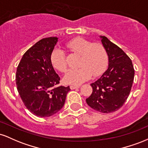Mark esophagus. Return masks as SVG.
<instances>
[{
    "label": "esophagus",
    "instance_id": "34e87169",
    "mask_svg": "<svg viewBox=\"0 0 148 148\" xmlns=\"http://www.w3.org/2000/svg\"><path fill=\"white\" fill-rule=\"evenodd\" d=\"M80 87L79 86H74V85H72V86H70V88L71 90H74V89H76V88H79Z\"/></svg>",
    "mask_w": 148,
    "mask_h": 148
}]
</instances>
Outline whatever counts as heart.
<instances>
[{
    "instance_id": "heart-1",
    "label": "heart",
    "mask_w": 148,
    "mask_h": 148,
    "mask_svg": "<svg viewBox=\"0 0 148 148\" xmlns=\"http://www.w3.org/2000/svg\"><path fill=\"white\" fill-rule=\"evenodd\" d=\"M71 51L80 56L78 66L79 68L69 69L64 75L67 84L79 85L87 81L92 75L99 76L104 72L108 64V54L100 43H92L81 37L74 39L67 44ZM51 61L56 69L64 72L67 69V59L64 51L59 48L53 50Z\"/></svg>"
}]
</instances>
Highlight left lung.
<instances>
[{
  "label": "left lung",
  "mask_w": 148,
  "mask_h": 148,
  "mask_svg": "<svg viewBox=\"0 0 148 148\" xmlns=\"http://www.w3.org/2000/svg\"><path fill=\"white\" fill-rule=\"evenodd\" d=\"M108 58V69L92 83V92L86 103L95 111L113 113L123 106L132 89L134 69L132 60L105 36H99Z\"/></svg>",
  "instance_id": "obj_1"
}]
</instances>
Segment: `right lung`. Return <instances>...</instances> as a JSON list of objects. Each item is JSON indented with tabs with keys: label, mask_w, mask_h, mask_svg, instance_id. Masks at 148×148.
<instances>
[{
	"label": "right lung",
	"mask_w": 148,
	"mask_h": 148,
	"mask_svg": "<svg viewBox=\"0 0 148 148\" xmlns=\"http://www.w3.org/2000/svg\"><path fill=\"white\" fill-rule=\"evenodd\" d=\"M58 41V37H51L37 42L23 54L16 69L18 94L27 109L37 117L58 112L70 90L69 86H58L60 77L51 61Z\"/></svg>",
	"instance_id": "right-lung-1"
}]
</instances>
